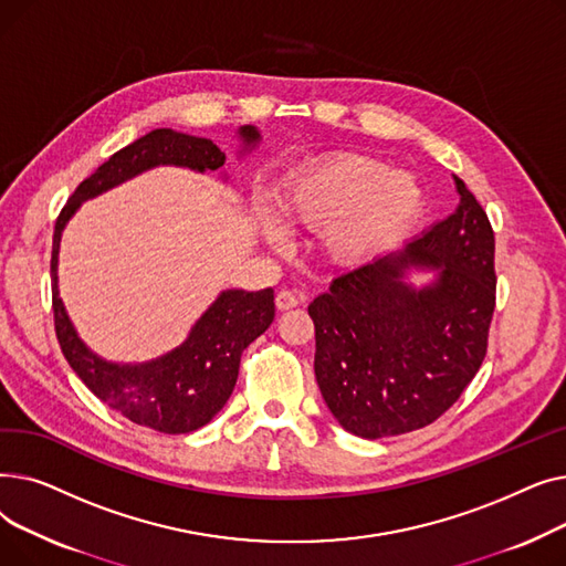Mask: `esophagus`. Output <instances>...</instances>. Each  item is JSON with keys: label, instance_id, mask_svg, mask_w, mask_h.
Masks as SVG:
<instances>
[{"label": "esophagus", "instance_id": "1", "mask_svg": "<svg viewBox=\"0 0 566 566\" xmlns=\"http://www.w3.org/2000/svg\"><path fill=\"white\" fill-rule=\"evenodd\" d=\"M301 295L298 293H293V291H280L277 293V298H275V305H277V310H291V307H295V305H301Z\"/></svg>", "mask_w": 566, "mask_h": 566}]
</instances>
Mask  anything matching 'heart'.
Wrapping results in <instances>:
<instances>
[{
	"mask_svg": "<svg viewBox=\"0 0 566 566\" xmlns=\"http://www.w3.org/2000/svg\"><path fill=\"white\" fill-rule=\"evenodd\" d=\"M424 192L408 174L365 156H344L293 178L275 199V220L284 229L323 231V252L344 268L363 265L388 250L422 213ZM263 233L282 245L280 227Z\"/></svg>",
	"mask_w": 566,
	"mask_h": 566,
	"instance_id": "heart-1",
	"label": "heart"
}]
</instances>
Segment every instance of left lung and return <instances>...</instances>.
<instances>
[{"instance_id":"left-lung-1","label":"left lung","mask_w":566,"mask_h":566,"mask_svg":"<svg viewBox=\"0 0 566 566\" xmlns=\"http://www.w3.org/2000/svg\"><path fill=\"white\" fill-rule=\"evenodd\" d=\"M457 211L316 295L314 374L335 420L367 440L422 429L478 374L495 307V238L457 178ZM430 280L415 285L412 274Z\"/></svg>"}]
</instances>
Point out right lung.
<instances>
[{
  "instance_id": "obj_1",
  "label": "right lung",
  "mask_w": 566,
  "mask_h": 566,
  "mask_svg": "<svg viewBox=\"0 0 566 566\" xmlns=\"http://www.w3.org/2000/svg\"><path fill=\"white\" fill-rule=\"evenodd\" d=\"M235 137L241 142L238 156L252 154L261 142L256 126H241ZM224 160L227 156L211 139L156 128L116 151L82 181L54 224L52 307L56 339L69 365L109 408L130 422L160 433L197 431L224 408L233 392L243 350L271 328L275 318L273 289H224L195 321L184 344L146 363H109L80 339L64 301L59 298V245L69 220L84 201L154 167L171 165L203 174L218 171ZM222 178L227 181L229 176L224 174Z\"/></svg>"
}]
</instances>
